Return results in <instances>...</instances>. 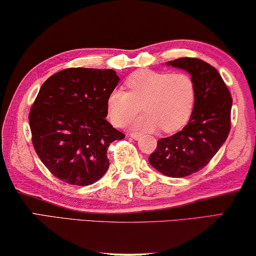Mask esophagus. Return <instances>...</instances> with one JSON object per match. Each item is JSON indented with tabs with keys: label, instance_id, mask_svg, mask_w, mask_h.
Segmentation results:
<instances>
[{
	"label": "esophagus",
	"instance_id": "obj_1",
	"mask_svg": "<svg viewBox=\"0 0 256 256\" xmlns=\"http://www.w3.org/2000/svg\"><path fill=\"white\" fill-rule=\"evenodd\" d=\"M129 137H132V140H140V134H137V132H130V134H129Z\"/></svg>",
	"mask_w": 256,
	"mask_h": 256
}]
</instances>
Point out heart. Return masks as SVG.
<instances>
[{"label": "heart", "instance_id": "1", "mask_svg": "<svg viewBox=\"0 0 256 256\" xmlns=\"http://www.w3.org/2000/svg\"><path fill=\"white\" fill-rule=\"evenodd\" d=\"M128 93L116 90L108 98V114L113 124L124 127L140 111L145 116L132 121L140 132L162 129L174 132L182 129L192 114L196 102L195 82L184 72L137 70L126 80Z\"/></svg>", "mask_w": 256, "mask_h": 256}]
</instances>
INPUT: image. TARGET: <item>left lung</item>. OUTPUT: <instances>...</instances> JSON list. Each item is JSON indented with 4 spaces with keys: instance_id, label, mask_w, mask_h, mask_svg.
<instances>
[{
    "instance_id": "1",
    "label": "left lung",
    "mask_w": 256,
    "mask_h": 256,
    "mask_svg": "<svg viewBox=\"0 0 256 256\" xmlns=\"http://www.w3.org/2000/svg\"><path fill=\"white\" fill-rule=\"evenodd\" d=\"M166 66L187 71L196 87V102L188 124L174 135L158 140L148 161L168 177L198 172L224 145L230 132L232 98L218 70L196 58H180Z\"/></svg>"
}]
</instances>
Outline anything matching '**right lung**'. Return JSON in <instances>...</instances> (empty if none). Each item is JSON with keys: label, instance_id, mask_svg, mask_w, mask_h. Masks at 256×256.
Wrapping results in <instances>:
<instances>
[{"label": "right lung", "instance_id": "obj_1", "mask_svg": "<svg viewBox=\"0 0 256 256\" xmlns=\"http://www.w3.org/2000/svg\"><path fill=\"white\" fill-rule=\"evenodd\" d=\"M120 80L112 69L69 68L54 74L29 113L32 145L54 177L88 186L106 172L108 148L124 135L106 120Z\"/></svg>", "mask_w": 256, "mask_h": 256}]
</instances>
